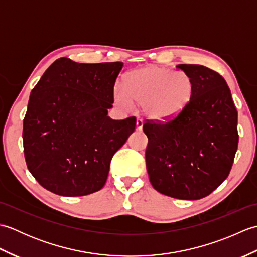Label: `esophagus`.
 Instances as JSON below:
<instances>
[{
	"label": "esophagus",
	"instance_id": "obj_1",
	"mask_svg": "<svg viewBox=\"0 0 257 257\" xmlns=\"http://www.w3.org/2000/svg\"><path fill=\"white\" fill-rule=\"evenodd\" d=\"M143 127H144V120L143 119H137V121H136V128H137V130H143Z\"/></svg>",
	"mask_w": 257,
	"mask_h": 257
}]
</instances>
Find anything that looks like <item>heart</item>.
<instances>
[{
	"mask_svg": "<svg viewBox=\"0 0 257 257\" xmlns=\"http://www.w3.org/2000/svg\"><path fill=\"white\" fill-rule=\"evenodd\" d=\"M194 96L193 79L183 72L157 65L132 70L123 86L113 89V99L124 110L141 103L147 117L159 122L177 119L187 110Z\"/></svg>",
	"mask_w": 257,
	"mask_h": 257,
	"instance_id": "b5f03b06",
	"label": "heart"
}]
</instances>
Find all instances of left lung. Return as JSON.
Here are the masks:
<instances>
[{
	"label": "left lung",
	"instance_id": "obj_1",
	"mask_svg": "<svg viewBox=\"0 0 257 257\" xmlns=\"http://www.w3.org/2000/svg\"><path fill=\"white\" fill-rule=\"evenodd\" d=\"M194 83L181 116L146 122V166L152 187L165 195L200 200L227 178L238 144L237 111L225 79L202 65L180 64Z\"/></svg>",
	"mask_w": 257,
	"mask_h": 257
}]
</instances>
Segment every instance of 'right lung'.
<instances>
[{"label":"right lung","instance_id":"1","mask_svg":"<svg viewBox=\"0 0 257 257\" xmlns=\"http://www.w3.org/2000/svg\"><path fill=\"white\" fill-rule=\"evenodd\" d=\"M123 63L83 64L62 57L30 95L23 121L27 168L43 188L62 196L99 191L113 155L135 132L136 118H109Z\"/></svg>","mask_w":257,"mask_h":257}]
</instances>
